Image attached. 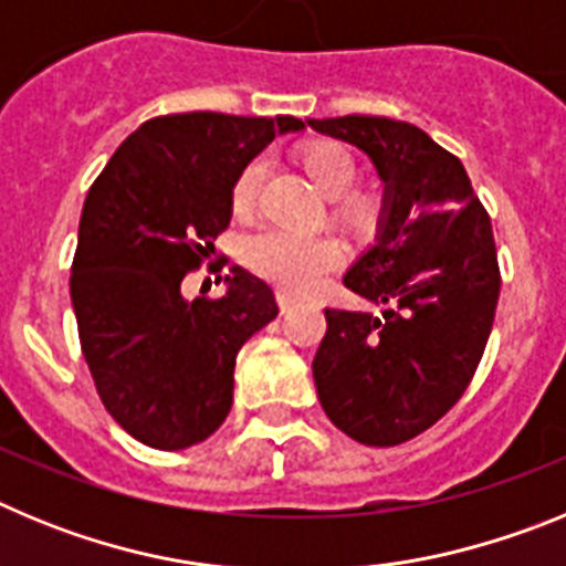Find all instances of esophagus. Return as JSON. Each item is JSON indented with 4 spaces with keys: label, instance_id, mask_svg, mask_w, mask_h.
<instances>
[{
    "label": "esophagus",
    "instance_id": "1",
    "mask_svg": "<svg viewBox=\"0 0 566 566\" xmlns=\"http://www.w3.org/2000/svg\"><path fill=\"white\" fill-rule=\"evenodd\" d=\"M294 303H297V300L292 297V294H286V292H277V306H280V312L286 314V312H292L294 308Z\"/></svg>",
    "mask_w": 566,
    "mask_h": 566
}]
</instances>
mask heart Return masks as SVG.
<instances>
[{
  "label": "heart",
  "mask_w": 566,
  "mask_h": 566,
  "mask_svg": "<svg viewBox=\"0 0 566 566\" xmlns=\"http://www.w3.org/2000/svg\"><path fill=\"white\" fill-rule=\"evenodd\" d=\"M303 167L323 195L334 198L337 221L354 232L377 227L385 209L382 189H348L357 178V158L337 142H317L303 153ZM263 181V161L254 158L240 169L232 184V209L247 214ZM243 260L260 277L272 280L286 292L303 294L317 286L323 274L343 263V247L328 234H300L283 229H263L243 243Z\"/></svg>",
  "instance_id": "1"
}]
</instances>
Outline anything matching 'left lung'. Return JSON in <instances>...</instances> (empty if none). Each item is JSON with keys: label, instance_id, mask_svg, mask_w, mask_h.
<instances>
[{"label": "left lung", "instance_id": "obj_1", "mask_svg": "<svg viewBox=\"0 0 566 566\" xmlns=\"http://www.w3.org/2000/svg\"><path fill=\"white\" fill-rule=\"evenodd\" d=\"M363 149L385 184L374 247L343 283L382 314L326 308L312 363L323 411L339 431L391 448L451 411L479 368L496 317V240L462 161L408 122L308 118Z\"/></svg>", "mask_w": 566, "mask_h": 566}]
</instances>
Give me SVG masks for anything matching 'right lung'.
<instances>
[{"mask_svg":"<svg viewBox=\"0 0 566 566\" xmlns=\"http://www.w3.org/2000/svg\"><path fill=\"white\" fill-rule=\"evenodd\" d=\"M297 129L294 115H158L90 187L70 274L78 339L109 417L149 448L221 428L240 345L277 317L272 289L240 266L223 297L187 300L181 283L232 221L240 169Z\"/></svg>","mask_w":566,"mask_h":566,"instance_id":"1","label":"right lung"}]
</instances>
